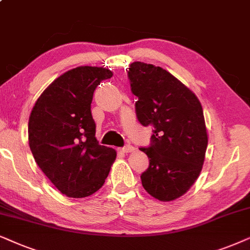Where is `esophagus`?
Instances as JSON below:
<instances>
[{
  "instance_id": "obj_1",
  "label": "esophagus",
  "mask_w": 250,
  "mask_h": 250,
  "mask_svg": "<svg viewBox=\"0 0 250 250\" xmlns=\"http://www.w3.org/2000/svg\"><path fill=\"white\" fill-rule=\"evenodd\" d=\"M134 149H135L134 146H131V145H125V146H123V147H120L119 151H120V152H123V153H129V152L134 151Z\"/></svg>"
}]
</instances>
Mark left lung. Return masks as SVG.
Here are the masks:
<instances>
[{
	"mask_svg": "<svg viewBox=\"0 0 250 250\" xmlns=\"http://www.w3.org/2000/svg\"><path fill=\"white\" fill-rule=\"evenodd\" d=\"M128 78L138 97V121L154 127L151 145L141 148L149 159L142 184L160 201L176 200L194 184L204 166L208 135L202 106L188 86L159 66L135 62Z\"/></svg>",
	"mask_w": 250,
	"mask_h": 250,
	"instance_id": "1",
	"label": "left lung"
}]
</instances>
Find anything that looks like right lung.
Wrapping results in <instances>:
<instances>
[{"label": "right lung", "mask_w": 250, "mask_h": 250, "mask_svg": "<svg viewBox=\"0 0 250 250\" xmlns=\"http://www.w3.org/2000/svg\"><path fill=\"white\" fill-rule=\"evenodd\" d=\"M113 73L80 66L50 84L36 101L28 121V143L36 164L69 198H85L104 185L115 149L99 145L91 115L92 96Z\"/></svg>", "instance_id": "obj_1"}]
</instances>
